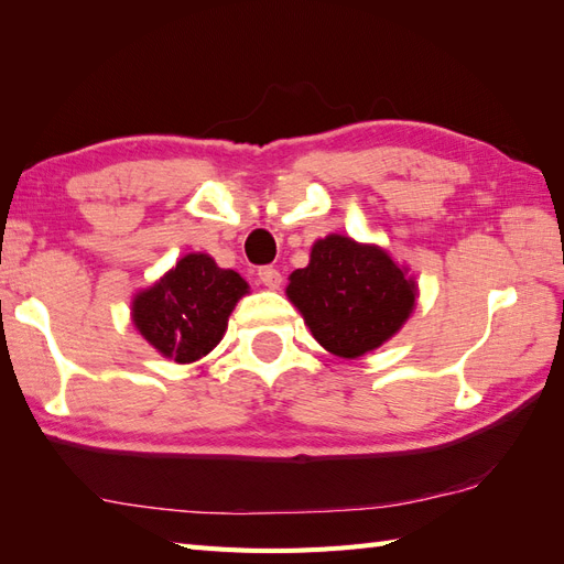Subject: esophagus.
<instances>
[{
	"label": "esophagus",
	"instance_id": "34e87169",
	"mask_svg": "<svg viewBox=\"0 0 564 564\" xmlns=\"http://www.w3.org/2000/svg\"><path fill=\"white\" fill-rule=\"evenodd\" d=\"M259 281L267 285V289H271V291H275V289H281V271L279 269H273V267H261L259 269Z\"/></svg>",
	"mask_w": 564,
	"mask_h": 564
}]
</instances>
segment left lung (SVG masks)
Wrapping results in <instances>:
<instances>
[{"mask_svg": "<svg viewBox=\"0 0 564 564\" xmlns=\"http://www.w3.org/2000/svg\"><path fill=\"white\" fill-rule=\"evenodd\" d=\"M327 351L358 358L398 332L414 307V281L386 251L329 235L317 239L305 269L285 289Z\"/></svg>", "mask_w": 564, "mask_h": 564, "instance_id": "left-lung-1", "label": "left lung"}]
</instances>
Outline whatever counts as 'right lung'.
<instances>
[{"label": "right lung", "mask_w": 564, "mask_h": 564, "mask_svg": "<svg viewBox=\"0 0 564 564\" xmlns=\"http://www.w3.org/2000/svg\"><path fill=\"white\" fill-rule=\"evenodd\" d=\"M245 293L242 275L220 269L208 254H188L135 297L133 322L160 354L191 364L223 339L227 317Z\"/></svg>", "instance_id": "obj_1"}]
</instances>
